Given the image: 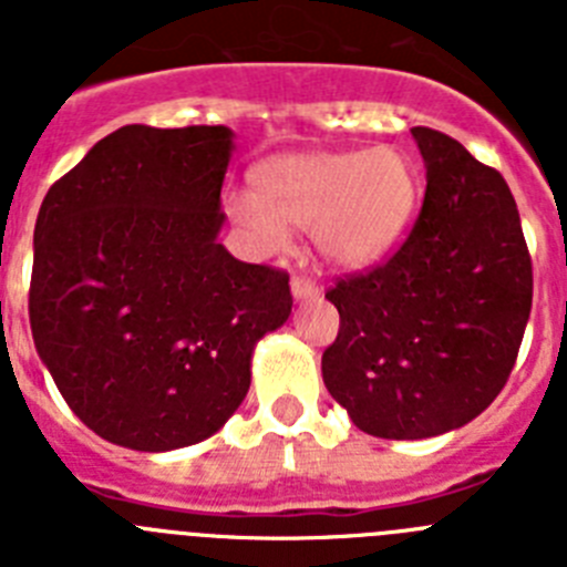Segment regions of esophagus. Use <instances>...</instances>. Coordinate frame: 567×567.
I'll return each instance as SVG.
<instances>
[{"instance_id":"1","label":"esophagus","mask_w":567,"mask_h":567,"mask_svg":"<svg viewBox=\"0 0 567 567\" xmlns=\"http://www.w3.org/2000/svg\"><path fill=\"white\" fill-rule=\"evenodd\" d=\"M292 295L298 300H315L320 295V287L307 275H292Z\"/></svg>"}]
</instances>
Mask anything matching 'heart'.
<instances>
[{
	"label": "heart",
	"instance_id": "b5f03b06",
	"mask_svg": "<svg viewBox=\"0 0 567 567\" xmlns=\"http://www.w3.org/2000/svg\"><path fill=\"white\" fill-rule=\"evenodd\" d=\"M255 193L229 202L235 221L269 252L312 229L329 264L360 269L394 249L420 202V169L394 147L278 155L252 175Z\"/></svg>",
	"mask_w": 567,
	"mask_h": 567
}]
</instances>
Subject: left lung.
<instances>
[{"instance_id":"1","label":"left lung","mask_w":567,"mask_h":567,"mask_svg":"<svg viewBox=\"0 0 567 567\" xmlns=\"http://www.w3.org/2000/svg\"><path fill=\"white\" fill-rule=\"evenodd\" d=\"M425 198L409 238L327 292L340 332L320 369L360 432L423 440L483 414L517 363L534 272L517 202L452 135L412 127Z\"/></svg>"}]
</instances>
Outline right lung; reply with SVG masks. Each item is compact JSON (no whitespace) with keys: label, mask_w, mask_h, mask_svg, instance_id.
I'll return each mask as SVG.
<instances>
[{"label":"right lung","mask_w":567,"mask_h":567,"mask_svg":"<svg viewBox=\"0 0 567 567\" xmlns=\"http://www.w3.org/2000/svg\"><path fill=\"white\" fill-rule=\"evenodd\" d=\"M229 127L115 130L44 195L33 343L79 420L135 452L207 440L292 312L289 275L218 244Z\"/></svg>","instance_id":"obj_1"}]
</instances>
